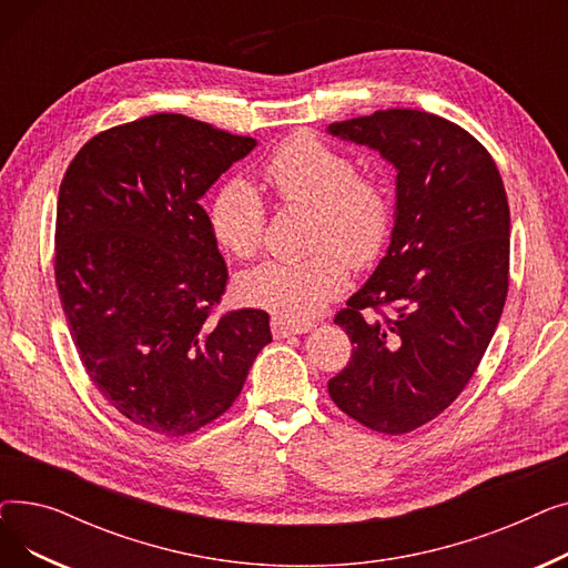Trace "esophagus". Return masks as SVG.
Segmentation results:
<instances>
[{"label": "esophagus", "mask_w": 568, "mask_h": 568, "mask_svg": "<svg viewBox=\"0 0 568 568\" xmlns=\"http://www.w3.org/2000/svg\"><path fill=\"white\" fill-rule=\"evenodd\" d=\"M313 322H292L287 317L274 315L272 317V334L274 338H287V336H296V334H306L313 329Z\"/></svg>", "instance_id": "34e87169"}]
</instances>
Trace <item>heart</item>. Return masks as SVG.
I'll return each mask as SVG.
<instances>
[{
    "mask_svg": "<svg viewBox=\"0 0 568 568\" xmlns=\"http://www.w3.org/2000/svg\"><path fill=\"white\" fill-rule=\"evenodd\" d=\"M356 170L347 152L308 131L272 149L262 176L281 204H308L304 246L311 251L246 272L236 281L246 304L292 322L308 320L347 287L349 264L368 268L382 257L396 221L394 193L382 176ZM212 230L239 260H253L264 251L266 204L246 179H227L219 189Z\"/></svg>",
    "mask_w": 568,
    "mask_h": 568,
    "instance_id": "obj_1",
    "label": "heart"
}]
</instances>
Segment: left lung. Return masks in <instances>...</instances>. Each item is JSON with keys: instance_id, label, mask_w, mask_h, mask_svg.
I'll list each match as a JSON object with an SVG mask.
<instances>
[{"instance_id": "1", "label": "left lung", "mask_w": 568, "mask_h": 568, "mask_svg": "<svg viewBox=\"0 0 568 568\" xmlns=\"http://www.w3.org/2000/svg\"><path fill=\"white\" fill-rule=\"evenodd\" d=\"M329 131L398 170L392 246L334 317L352 356L329 396L362 426L405 435L484 359L509 292V202L488 149L444 116L392 108Z\"/></svg>"}]
</instances>
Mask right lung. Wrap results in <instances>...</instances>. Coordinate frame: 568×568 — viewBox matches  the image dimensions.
Returning a JSON list of instances; mask_svg holds the SVG:
<instances>
[{
    "label": "right lung",
    "mask_w": 568,
    "mask_h": 568,
    "mask_svg": "<svg viewBox=\"0 0 568 568\" xmlns=\"http://www.w3.org/2000/svg\"><path fill=\"white\" fill-rule=\"evenodd\" d=\"M255 144L159 112L94 135L59 186L54 283L78 356L101 396L156 435L216 422L272 343L264 311L216 313L227 266L197 202Z\"/></svg>",
    "instance_id": "add662e5"
}]
</instances>
